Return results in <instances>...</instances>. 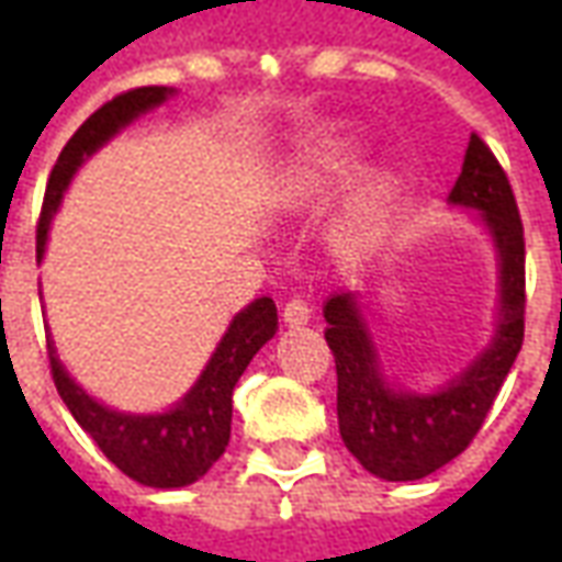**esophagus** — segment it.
<instances>
[{
	"mask_svg": "<svg viewBox=\"0 0 562 562\" xmlns=\"http://www.w3.org/2000/svg\"><path fill=\"white\" fill-rule=\"evenodd\" d=\"M310 316H313V306L306 304L304 297H292L289 304L282 306V322H285V325H292V328H301V325H306V322H310Z\"/></svg>",
	"mask_w": 562,
	"mask_h": 562,
	"instance_id": "esophagus-1",
	"label": "esophagus"
}]
</instances>
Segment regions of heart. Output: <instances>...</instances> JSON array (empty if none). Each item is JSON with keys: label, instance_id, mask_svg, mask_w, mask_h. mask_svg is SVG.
I'll list each match as a JSON object with an SVG mask.
<instances>
[{"label": "heart", "instance_id": "obj_1", "mask_svg": "<svg viewBox=\"0 0 562 562\" xmlns=\"http://www.w3.org/2000/svg\"><path fill=\"white\" fill-rule=\"evenodd\" d=\"M352 171V149L340 140H325L297 165V186L306 192H322L349 180ZM385 225H389V195H385V186H373L358 198V204L349 213L346 234L355 246H373L385 234Z\"/></svg>", "mask_w": 562, "mask_h": 562}]
</instances>
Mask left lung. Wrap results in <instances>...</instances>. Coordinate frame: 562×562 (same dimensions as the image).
Instances as JSON below:
<instances>
[{"instance_id": "left-lung-1", "label": "left lung", "mask_w": 562, "mask_h": 562, "mask_svg": "<svg viewBox=\"0 0 562 562\" xmlns=\"http://www.w3.org/2000/svg\"><path fill=\"white\" fill-rule=\"evenodd\" d=\"M451 204L482 213L499 256V325L491 346L434 394L391 389L355 294L325 304L337 364V422L346 448L385 482H415L454 460L482 430L524 342V225L503 165L475 132Z\"/></svg>"}]
</instances>
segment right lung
Returning <instances> with one entry per match:
<instances>
[{
	"instance_id": "right-lung-1",
	"label": "right lung",
	"mask_w": 562,
	"mask_h": 562,
	"mask_svg": "<svg viewBox=\"0 0 562 562\" xmlns=\"http://www.w3.org/2000/svg\"><path fill=\"white\" fill-rule=\"evenodd\" d=\"M168 95H173L168 87H138V90L120 92L68 138L47 180L38 232H35V256H44L50 220L80 161L92 156L104 140L114 138L132 120L165 102ZM273 334H277V304L270 297H258L234 316L192 391L161 415H126L108 409L68 376L50 340H47V358H50L54 385L68 413L75 415V422L92 436V442L102 448V454L116 470L147 487H183L198 482L222 458L232 439L234 385Z\"/></svg>"
}]
</instances>
